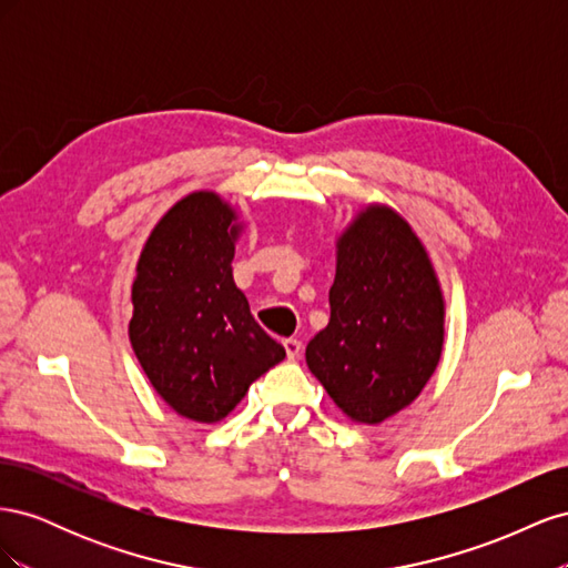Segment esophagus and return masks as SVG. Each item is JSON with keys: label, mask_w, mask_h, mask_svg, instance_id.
I'll list each match as a JSON object with an SVG mask.
<instances>
[{"label": "esophagus", "mask_w": 568, "mask_h": 568, "mask_svg": "<svg viewBox=\"0 0 568 568\" xmlns=\"http://www.w3.org/2000/svg\"><path fill=\"white\" fill-rule=\"evenodd\" d=\"M284 351H286L288 359H296L303 351V343L298 338H284Z\"/></svg>", "instance_id": "1"}]
</instances>
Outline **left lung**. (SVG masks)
<instances>
[{"label": "left lung", "instance_id": "left-lung-1", "mask_svg": "<svg viewBox=\"0 0 568 568\" xmlns=\"http://www.w3.org/2000/svg\"><path fill=\"white\" fill-rule=\"evenodd\" d=\"M329 305L305 363L351 422L382 424L432 379L445 338L432 257L390 205H365L338 234Z\"/></svg>", "mask_w": 568, "mask_h": 568}]
</instances>
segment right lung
<instances>
[{"label":"right lung","instance_id":"obj_1","mask_svg":"<svg viewBox=\"0 0 568 568\" xmlns=\"http://www.w3.org/2000/svg\"><path fill=\"white\" fill-rule=\"evenodd\" d=\"M242 230L234 205L201 189L156 222L136 261L132 351L153 390L199 424L225 419L257 376L286 357L234 284Z\"/></svg>","mask_w":568,"mask_h":568}]
</instances>
